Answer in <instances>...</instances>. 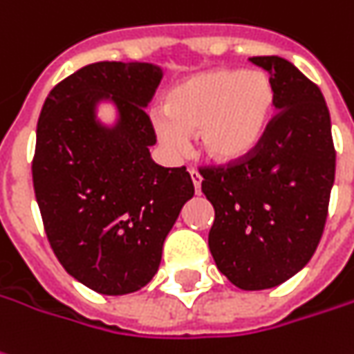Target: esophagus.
Wrapping results in <instances>:
<instances>
[{"label": "esophagus", "instance_id": "1", "mask_svg": "<svg viewBox=\"0 0 354 354\" xmlns=\"http://www.w3.org/2000/svg\"><path fill=\"white\" fill-rule=\"evenodd\" d=\"M189 176H192V182H194V187H196V194H201V180H203L201 174L197 172L196 168H192L189 170Z\"/></svg>", "mask_w": 354, "mask_h": 354}]
</instances>
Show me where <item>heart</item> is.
Listing matches in <instances>:
<instances>
[{"label":"heart","instance_id":"1","mask_svg":"<svg viewBox=\"0 0 354 354\" xmlns=\"http://www.w3.org/2000/svg\"><path fill=\"white\" fill-rule=\"evenodd\" d=\"M275 91L261 71L213 69L189 77L170 91L155 127L160 141L182 149L197 133L201 153L215 162L232 165L250 157L268 136Z\"/></svg>","mask_w":354,"mask_h":354}]
</instances>
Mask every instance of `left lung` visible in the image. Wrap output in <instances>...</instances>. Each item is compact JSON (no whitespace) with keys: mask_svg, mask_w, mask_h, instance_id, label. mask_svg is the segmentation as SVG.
<instances>
[{"mask_svg":"<svg viewBox=\"0 0 354 354\" xmlns=\"http://www.w3.org/2000/svg\"><path fill=\"white\" fill-rule=\"evenodd\" d=\"M250 62L268 71L275 91L268 136L250 157L199 172L215 209L209 250L218 271L242 290H263L314 256L328 218L335 149L318 85L283 57Z\"/></svg>","mask_w":354,"mask_h":354,"instance_id":"obj_1","label":"left lung"}]
</instances>
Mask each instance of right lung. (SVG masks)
<instances>
[{"label": "right lung", "mask_w": 354, "mask_h": 354, "mask_svg": "<svg viewBox=\"0 0 354 354\" xmlns=\"http://www.w3.org/2000/svg\"><path fill=\"white\" fill-rule=\"evenodd\" d=\"M162 69L98 62L57 83L46 98L32 158V184L46 236L71 277L100 295H129L155 277L165 238L194 182L186 167L157 165V136L145 108ZM117 106L114 127L95 118Z\"/></svg>", "instance_id": "right-lung-1"}]
</instances>
